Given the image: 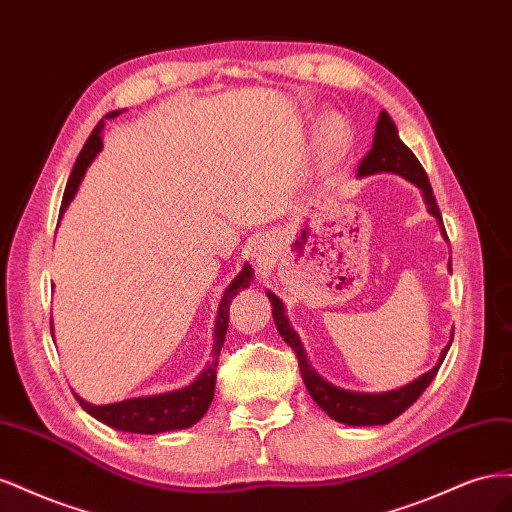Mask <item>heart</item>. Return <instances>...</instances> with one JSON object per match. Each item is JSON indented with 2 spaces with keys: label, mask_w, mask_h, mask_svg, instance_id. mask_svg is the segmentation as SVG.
I'll use <instances>...</instances> for the list:
<instances>
[{
  "label": "heart",
  "mask_w": 512,
  "mask_h": 512,
  "mask_svg": "<svg viewBox=\"0 0 512 512\" xmlns=\"http://www.w3.org/2000/svg\"><path fill=\"white\" fill-rule=\"evenodd\" d=\"M331 126V123H329ZM346 149V136L339 132V130H331V136H329V143H324V151L331 153V156H339Z\"/></svg>",
  "instance_id": "heart-1"
}]
</instances>
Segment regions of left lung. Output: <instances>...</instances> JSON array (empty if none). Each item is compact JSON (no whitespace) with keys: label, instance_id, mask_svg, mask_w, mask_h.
<instances>
[{"label":"left lung","instance_id":"1","mask_svg":"<svg viewBox=\"0 0 512 512\" xmlns=\"http://www.w3.org/2000/svg\"><path fill=\"white\" fill-rule=\"evenodd\" d=\"M378 173H395L399 177H404L406 181L414 183L416 188L423 192L427 211L438 220V224L442 228V235L446 239L442 215H440V209L436 203V196H433L425 168L421 166V162L416 160L414 153L404 143H401L395 123L386 111H382L378 117L374 145H371L369 153L359 164V170H356V175L359 177H369V175H378ZM448 271H451V262H448ZM267 297L273 305V320H275L277 331H280L284 342L294 350V354H297L301 376H303V382L307 386L309 395H312L316 404L324 412H327L333 421L344 423V425H356V427L386 425V423H391L393 418H397L401 412H406L414 404V401L423 395V391L431 384V380L436 378L444 356L453 344V337H451V342H448L444 346V350L440 352L438 363L433 365L427 374L418 376L416 380H412L406 386H399V389H395V391H386V393L346 391V389H339V386H333L331 382L324 380L318 371L309 365L301 339L290 327V320L286 316V307H284L282 299L273 292H267Z\"/></svg>","mask_w":512,"mask_h":512}]
</instances>
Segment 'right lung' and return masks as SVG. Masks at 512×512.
Segmentation results:
<instances>
[{
	"instance_id": "add662e5",
	"label": "right lung",
	"mask_w": 512,
	"mask_h": 512,
	"mask_svg": "<svg viewBox=\"0 0 512 512\" xmlns=\"http://www.w3.org/2000/svg\"><path fill=\"white\" fill-rule=\"evenodd\" d=\"M123 113L121 111H111L106 113L104 119H115ZM104 119H100L98 126L91 132L87 138V143L81 151V156L76 158V164L72 168V175L68 179L64 200H61V215L66 213L68 205L72 203V198L76 196V190L85 177V170L89 164L96 160L98 153L102 151V130H104ZM252 267L243 265L239 275L228 284L224 290V297L218 307V318H215V327H213V350H211V361H207L205 369L200 371L194 382L177 391H168L160 395H147V397H132V399H123L117 401V404H106V406H94L85 401L83 397L74 395L76 401H79L81 408L89 412L98 421L104 425L119 429V431H130V433H164V431H175V429H188L194 423H198L200 418L205 416L209 410L211 401H213V391H215V367H218L220 352L226 339V329H228V307L232 299L237 294L252 284ZM51 333H53V318H51Z\"/></svg>"
}]
</instances>
